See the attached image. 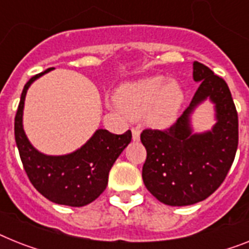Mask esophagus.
<instances>
[{
	"instance_id": "34e87169",
	"label": "esophagus",
	"mask_w": 249,
	"mask_h": 249,
	"mask_svg": "<svg viewBox=\"0 0 249 249\" xmlns=\"http://www.w3.org/2000/svg\"><path fill=\"white\" fill-rule=\"evenodd\" d=\"M132 140L133 141H140V129L137 128H132Z\"/></svg>"
}]
</instances>
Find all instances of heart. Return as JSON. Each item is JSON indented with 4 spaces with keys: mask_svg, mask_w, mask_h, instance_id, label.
Masks as SVG:
<instances>
[{
    "mask_svg": "<svg viewBox=\"0 0 249 249\" xmlns=\"http://www.w3.org/2000/svg\"><path fill=\"white\" fill-rule=\"evenodd\" d=\"M184 103V90L177 80L149 76L123 84L116 92V104L129 118L143 117L147 124L164 128L173 124Z\"/></svg>",
    "mask_w": 249,
    "mask_h": 249,
    "instance_id": "heart-1",
    "label": "heart"
}]
</instances>
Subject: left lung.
Here are the masks:
<instances>
[{"mask_svg": "<svg viewBox=\"0 0 249 249\" xmlns=\"http://www.w3.org/2000/svg\"><path fill=\"white\" fill-rule=\"evenodd\" d=\"M192 66L200 86L190 107L170 128L141 133L147 151L143 183L169 206L194 205L213 194L225 179L238 147V114L227 83L202 63L195 61ZM206 100L214 104L215 124L195 133L192 116Z\"/></svg>", "mask_w": 249, "mask_h": 249, "instance_id": "left-lung-1", "label": "left lung"}]
</instances>
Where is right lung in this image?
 <instances>
[{
    "instance_id": "add662e5",
    "label": "right lung",
    "mask_w": 249,
    "mask_h": 249,
    "mask_svg": "<svg viewBox=\"0 0 249 249\" xmlns=\"http://www.w3.org/2000/svg\"><path fill=\"white\" fill-rule=\"evenodd\" d=\"M53 69L33 76L25 84L15 117V141L22 165L39 194L58 205L81 207L89 205L104 192L109 170L131 142L127 131L114 135L98 128L83 146L63 155H47L33 146L24 131L22 116L26 92L36 80Z\"/></svg>"
}]
</instances>
